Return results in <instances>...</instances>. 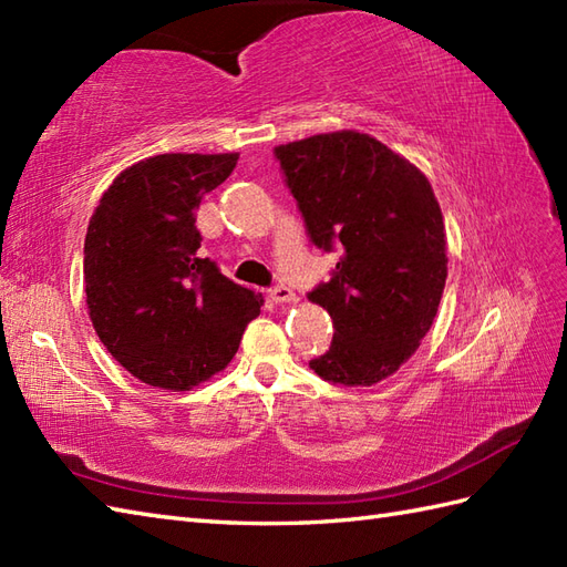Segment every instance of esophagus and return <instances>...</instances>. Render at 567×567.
I'll return each mask as SVG.
<instances>
[{"label": "esophagus", "instance_id": "obj_1", "mask_svg": "<svg viewBox=\"0 0 567 567\" xmlns=\"http://www.w3.org/2000/svg\"><path fill=\"white\" fill-rule=\"evenodd\" d=\"M270 299H272L275 305H285V302H295L297 295L287 285H277V287H272V290H270Z\"/></svg>", "mask_w": 567, "mask_h": 567}]
</instances>
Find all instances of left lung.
I'll return each instance as SVG.
<instances>
[{
    "mask_svg": "<svg viewBox=\"0 0 567 567\" xmlns=\"http://www.w3.org/2000/svg\"><path fill=\"white\" fill-rule=\"evenodd\" d=\"M311 244L343 256L309 302L329 311L333 341L309 368L370 388L394 375L429 333L449 277L445 226L426 175L358 131L275 148Z\"/></svg>",
    "mask_w": 567,
    "mask_h": 567,
    "instance_id": "left-lung-1",
    "label": "left lung"
}]
</instances>
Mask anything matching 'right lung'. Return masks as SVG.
Masks as SVG:
<instances>
[{
    "mask_svg": "<svg viewBox=\"0 0 567 567\" xmlns=\"http://www.w3.org/2000/svg\"><path fill=\"white\" fill-rule=\"evenodd\" d=\"M238 153H163L114 177L84 236V295L106 351L151 388L185 392L221 372L262 297L199 258L195 212Z\"/></svg>",
    "mask_w": 567,
    "mask_h": 567,
    "instance_id": "obj_1",
    "label": "right lung"
}]
</instances>
